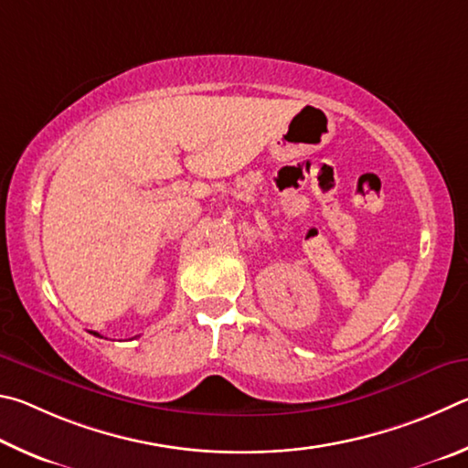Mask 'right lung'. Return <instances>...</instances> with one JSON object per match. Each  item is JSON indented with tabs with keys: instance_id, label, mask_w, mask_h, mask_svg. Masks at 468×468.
Instances as JSON below:
<instances>
[{
	"instance_id": "obj_1",
	"label": "right lung",
	"mask_w": 468,
	"mask_h": 468,
	"mask_svg": "<svg viewBox=\"0 0 468 468\" xmlns=\"http://www.w3.org/2000/svg\"><path fill=\"white\" fill-rule=\"evenodd\" d=\"M96 335V337H101V335H98V333H94Z\"/></svg>"
}]
</instances>
